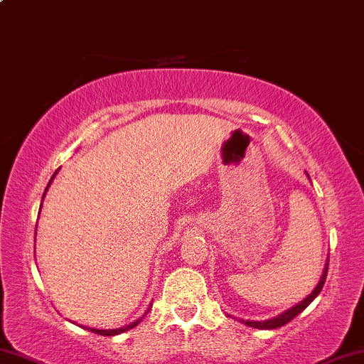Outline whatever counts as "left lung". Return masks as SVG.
<instances>
[{
    "instance_id": "1",
    "label": "left lung",
    "mask_w": 364,
    "mask_h": 364,
    "mask_svg": "<svg viewBox=\"0 0 364 364\" xmlns=\"http://www.w3.org/2000/svg\"><path fill=\"white\" fill-rule=\"evenodd\" d=\"M327 269H329V262H327L326 271H323L321 282H318L317 287H315V290L310 293L307 299L301 300L299 305H295V307H291L290 310H287V312H283L282 315H278V317L269 318V321H264V322H249V321L244 322L242 321V322L246 323V326H249V327H254V329H278V327H282V326H284V323H288L290 321H293V318H295L299 314L304 312V310L307 309L310 304H312V300L315 299V296H317L318 293H321L323 283H326V278H327Z\"/></svg>"
}]
</instances>
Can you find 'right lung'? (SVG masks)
<instances>
[{
	"label": "right lung",
	"mask_w": 364,
	"mask_h": 364,
	"mask_svg": "<svg viewBox=\"0 0 364 364\" xmlns=\"http://www.w3.org/2000/svg\"><path fill=\"white\" fill-rule=\"evenodd\" d=\"M55 176V174H54ZM52 176V178H54ZM52 178H50V181H52ZM50 181H49V185H50ZM49 185H47V188H49ZM47 188H46V191H43V196H46V193H47ZM139 323V321L137 322H134V323H130V326H127V327H122V329H112V331H98V329H87V331H91V332H95V334H98V336H117V334H120V332H125V331H129V329H132V327H135Z\"/></svg>",
	"instance_id": "1"
}]
</instances>
